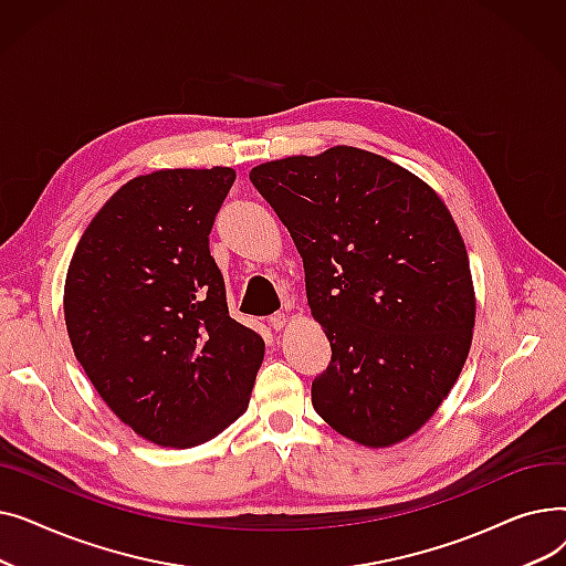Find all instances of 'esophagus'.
<instances>
[{
	"label": "esophagus",
	"instance_id": "1",
	"mask_svg": "<svg viewBox=\"0 0 566 566\" xmlns=\"http://www.w3.org/2000/svg\"><path fill=\"white\" fill-rule=\"evenodd\" d=\"M268 323H271L273 331H282L284 325H286V316H284V312H277V314H273L271 318H268Z\"/></svg>",
	"mask_w": 566,
	"mask_h": 566
}]
</instances>
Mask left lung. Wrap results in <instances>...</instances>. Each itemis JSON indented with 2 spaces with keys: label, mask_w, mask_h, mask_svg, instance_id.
Segmentation results:
<instances>
[{
  "label": "left lung",
  "mask_w": 566,
  "mask_h": 566,
  "mask_svg": "<svg viewBox=\"0 0 566 566\" xmlns=\"http://www.w3.org/2000/svg\"><path fill=\"white\" fill-rule=\"evenodd\" d=\"M305 265L333 358L312 403L342 436L388 448L418 431L468 358L474 289L442 199L408 169L353 146L250 171Z\"/></svg>",
  "instance_id": "left-lung-1"
}]
</instances>
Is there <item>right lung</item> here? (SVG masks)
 Listing matches in <instances>:
<instances>
[{
    "instance_id": "1",
    "label": "right lung",
    "mask_w": 566,
    "mask_h": 566,
    "mask_svg": "<svg viewBox=\"0 0 566 566\" xmlns=\"http://www.w3.org/2000/svg\"><path fill=\"white\" fill-rule=\"evenodd\" d=\"M231 167L160 169L118 188L82 233L66 328L118 420L163 448H195L245 412L263 339L229 316L208 250Z\"/></svg>"
}]
</instances>
